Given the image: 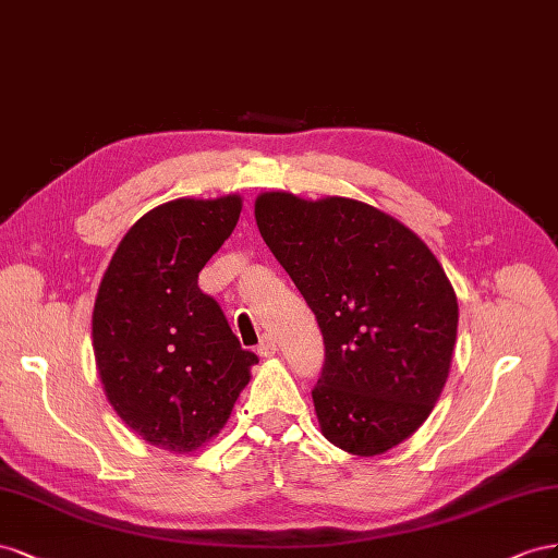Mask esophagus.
<instances>
[{
  "label": "esophagus",
  "instance_id": "1",
  "mask_svg": "<svg viewBox=\"0 0 558 558\" xmlns=\"http://www.w3.org/2000/svg\"><path fill=\"white\" fill-rule=\"evenodd\" d=\"M276 350H278V345H276V339L270 337V333H266V337H262V341H259V345H257V353H259L262 357L276 355Z\"/></svg>",
  "mask_w": 558,
  "mask_h": 558
}]
</instances>
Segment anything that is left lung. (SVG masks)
Segmentation results:
<instances>
[{"label": "left lung", "instance_id": "left-lung-1", "mask_svg": "<svg viewBox=\"0 0 558 558\" xmlns=\"http://www.w3.org/2000/svg\"><path fill=\"white\" fill-rule=\"evenodd\" d=\"M254 219L323 331L313 404L325 439L362 458L395 449L449 378L458 299L441 264L400 219L355 198L264 191Z\"/></svg>", "mask_w": 558, "mask_h": 558}]
</instances>
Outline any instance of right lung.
<instances>
[{
    "mask_svg": "<svg viewBox=\"0 0 558 558\" xmlns=\"http://www.w3.org/2000/svg\"><path fill=\"white\" fill-rule=\"evenodd\" d=\"M241 210L238 194L158 205L123 235L95 296L93 353L107 400L158 449L189 453L219 435L259 362L198 288Z\"/></svg>",
    "mask_w": 558,
    "mask_h": 558,
    "instance_id": "obj_1",
    "label": "right lung"
}]
</instances>
